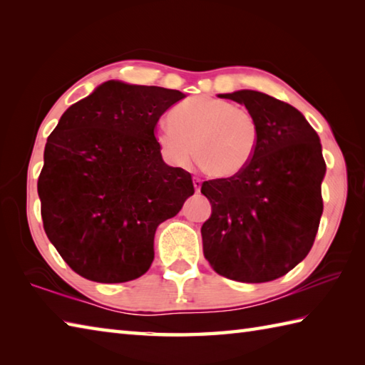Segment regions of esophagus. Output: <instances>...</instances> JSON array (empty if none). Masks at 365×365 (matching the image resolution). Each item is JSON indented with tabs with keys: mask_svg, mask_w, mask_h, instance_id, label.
Here are the masks:
<instances>
[{
	"mask_svg": "<svg viewBox=\"0 0 365 365\" xmlns=\"http://www.w3.org/2000/svg\"><path fill=\"white\" fill-rule=\"evenodd\" d=\"M192 185H195L196 192H199L200 187H202V180H200V178H197V177H195V178H192Z\"/></svg>",
	"mask_w": 365,
	"mask_h": 365,
	"instance_id": "34e87169",
	"label": "esophagus"
}]
</instances>
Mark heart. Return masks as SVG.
I'll return each mask as SVG.
<instances>
[{"mask_svg":"<svg viewBox=\"0 0 365 365\" xmlns=\"http://www.w3.org/2000/svg\"><path fill=\"white\" fill-rule=\"evenodd\" d=\"M155 141L169 165L187 169L195 160L204 173L230 178L251 165L257 153L260 127L255 115L227 100L192 97L169 113Z\"/></svg>","mask_w":365,"mask_h":365,"instance_id":"1","label":"heart"}]
</instances>
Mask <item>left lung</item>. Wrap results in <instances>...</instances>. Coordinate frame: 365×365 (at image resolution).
Instances as JSON below:
<instances>
[{"instance_id": "obj_1", "label": "left lung", "mask_w": 365, "mask_h": 365, "mask_svg": "<svg viewBox=\"0 0 365 365\" xmlns=\"http://www.w3.org/2000/svg\"><path fill=\"white\" fill-rule=\"evenodd\" d=\"M260 127L257 153L242 174L207 180L212 215L200 229L205 259L238 282H268L293 269L314 245L327 173L320 138L297 108L257 91L222 94Z\"/></svg>"}]
</instances>
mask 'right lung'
Instances as JSON below:
<instances>
[{
  "instance_id": "1",
  "label": "right lung",
  "mask_w": 365,
  "mask_h": 365,
  "mask_svg": "<svg viewBox=\"0 0 365 365\" xmlns=\"http://www.w3.org/2000/svg\"><path fill=\"white\" fill-rule=\"evenodd\" d=\"M185 96L106 81L51 131L37 180L45 234L76 274L133 281L150 268L158 224L195 195L188 170L161 158L155 128Z\"/></svg>"
}]
</instances>
